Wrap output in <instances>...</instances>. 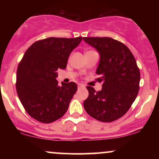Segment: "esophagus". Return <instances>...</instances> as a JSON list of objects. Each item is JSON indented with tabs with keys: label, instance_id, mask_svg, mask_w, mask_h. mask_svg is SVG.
Returning a JSON list of instances; mask_svg holds the SVG:
<instances>
[{
	"label": "esophagus",
	"instance_id": "esophagus-1",
	"mask_svg": "<svg viewBox=\"0 0 159 159\" xmlns=\"http://www.w3.org/2000/svg\"><path fill=\"white\" fill-rule=\"evenodd\" d=\"M78 88H81V87H84L85 86L84 84H78Z\"/></svg>",
	"mask_w": 159,
	"mask_h": 159
}]
</instances>
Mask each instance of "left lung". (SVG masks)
<instances>
[{"instance_id":"left-lung-1","label":"left lung","mask_w":159,"mask_h":159,"mask_svg":"<svg viewBox=\"0 0 159 159\" xmlns=\"http://www.w3.org/2000/svg\"><path fill=\"white\" fill-rule=\"evenodd\" d=\"M84 41L97 50L100 56L96 73L102 83L96 91L87 86L85 111L94 119L110 123L122 117L138 96L140 79L135 59L129 48L110 37H84Z\"/></svg>"}]
</instances>
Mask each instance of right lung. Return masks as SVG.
I'll list each match as a JSON object with an SVG mask.
<instances>
[{
	"label": "right lung",
	"instance_id": "right-lung-1",
	"mask_svg": "<svg viewBox=\"0 0 159 159\" xmlns=\"http://www.w3.org/2000/svg\"><path fill=\"white\" fill-rule=\"evenodd\" d=\"M82 37H50L31 45L16 72V91L27 113L34 119L50 123L66 114L77 91L75 82L58 85V69H65L71 52Z\"/></svg>",
	"mask_w": 159,
	"mask_h": 159
}]
</instances>
